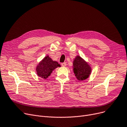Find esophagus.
Masks as SVG:
<instances>
[{"label":"esophagus","mask_w":127,"mask_h":127,"mask_svg":"<svg viewBox=\"0 0 127 127\" xmlns=\"http://www.w3.org/2000/svg\"><path fill=\"white\" fill-rule=\"evenodd\" d=\"M61 65H62V66H64H64H66V63H62L61 64Z\"/></svg>","instance_id":"1"}]
</instances>
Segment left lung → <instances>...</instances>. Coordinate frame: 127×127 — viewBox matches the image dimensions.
Segmentation results:
<instances>
[{"mask_svg": "<svg viewBox=\"0 0 127 127\" xmlns=\"http://www.w3.org/2000/svg\"><path fill=\"white\" fill-rule=\"evenodd\" d=\"M73 71L79 81L88 79L91 74V66L80 56H77L73 61Z\"/></svg>", "mask_w": 127, "mask_h": 127, "instance_id": "1", "label": "left lung"}]
</instances>
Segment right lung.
Masks as SVG:
<instances>
[{
    "label": "right lung",
    "mask_w": 127,
    "mask_h": 127,
    "mask_svg": "<svg viewBox=\"0 0 127 127\" xmlns=\"http://www.w3.org/2000/svg\"><path fill=\"white\" fill-rule=\"evenodd\" d=\"M60 66V64L57 62L53 61L49 56H47L36 66V74L38 77L46 79L50 76L53 70Z\"/></svg>",
    "instance_id": "add662e5"
}]
</instances>
